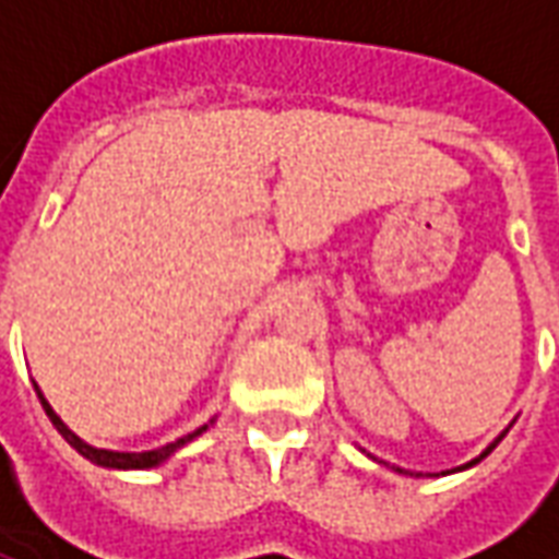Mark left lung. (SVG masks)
<instances>
[{
  "label": "left lung",
  "mask_w": 559,
  "mask_h": 559,
  "mask_svg": "<svg viewBox=\"0 0 559 559\" xmlns=\"http://www.w3.org/2000/svg\"><path fill=\"white\" fill-rule=\"evenodd\" d=\"M503 437H506V431L500 433V437H497V440H493V443L488 445V449H485V452H481L479 457H473V461H467V464H464V467H455V469H467V467H473V464H479L481 457H485V455H491V449H493V445H497V443H500V440H503ZM455 469H445V473H455ZM399 473H407V469H399Z\"/></svg>",
  "instance_id": "1"
}]
</instances>
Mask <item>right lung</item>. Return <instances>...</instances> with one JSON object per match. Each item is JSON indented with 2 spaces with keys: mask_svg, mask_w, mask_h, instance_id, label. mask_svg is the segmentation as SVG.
I'll use <instances>...</instances> for the list:
<instances>
[{
  "mask_svg": "<svg viewBox=\"0 0 559 559\" xmlns=\"http://www.w3.org/2000/svg\"><path fill=\"white\" fill-rule=\"evenodd\" d=\"M35 392H38V399H41L44 413H47V416H50V421H53V425H56V431L62 433L68 443L78 449L80 455L90 457L92 464H98V467H110V469H148V467H158L160 461H167V457H170L173 452H176V449H182L185 443H191L194 437H200V433L206 431V425H203V428H197L194 433H188V437H179L176 443L160 445V449H152V452H110V449H95V445H90V443H86V440H80L78 433L71 431L66 421L56 416L53 407H50V404H47V399H44V395H41V389L35 386Z\"/></svg>",
  "mask_w": 559,
  "mask_h": 559,
  "instance_id": "obj_1",
  "label": "right lung"
}]
</instances>
